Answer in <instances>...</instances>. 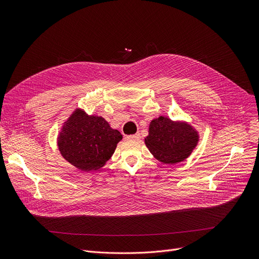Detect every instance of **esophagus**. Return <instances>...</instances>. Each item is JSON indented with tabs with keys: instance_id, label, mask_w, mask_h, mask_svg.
<instances>
[{
	"instance_id": "34e87169",
	"label": "esophagus",
	"mask_w": 259,
	"mask_h": 259,
	"mask_svg": "<svg viewBox=\"0 0 259 259\" xmlns=\"http://www.w3.org/2000/svg\"><path fill=\"white\" fill-rule=\"evenodd\" d=\"M140 139H141V135H140V133L132 134V135H128V137H127V140H130V141H139Z\"/></svg>"
}]
</instances>
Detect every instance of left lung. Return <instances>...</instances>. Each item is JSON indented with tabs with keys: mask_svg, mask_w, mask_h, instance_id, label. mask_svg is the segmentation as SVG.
<instances>
[{
	"mask_svg": "<svg viewBox=\"0 0 259 259\" xmlns=\"http://www.w3.org/2000/svg\"><path fill=\"white\" fill-rule=\"evenodd\" d=\"M198 132L186 121H174L167 116L151 120L145 144L153 156L164 164L183 161L197 146Z\"/></svg>",
	"mask_w": 259,
	"mask_h": 259,
	"instance_id": "1",
	"label": "left lung"
}]
</instances>
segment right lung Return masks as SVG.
<instances>
[{
  "mask_svg": "<svg viewBox=\"0 0 259 259\" xmlns=\"http://www.w3.org/2000/svg\"><path fill=\"white\" fill-rule=\"evenodd\" d=\"M122 135L102 116L75 109L64 122L58 137L62 156L80 171L102 168L111 158Z\"/></svg>",
  "mask_w": 259,
  "mask_h": 259,
  "instance_id": "obj_1",
  "label": "right lung"
}]
</instances>
